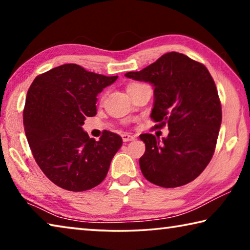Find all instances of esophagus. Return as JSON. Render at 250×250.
Masks as SVG:
<instances>
[{
	"instance_id": "obj_1",
	"label": "esophagus",
	"mask_w": 250,
	"mask_h": 250,
	"mask_svg": "<svg viewBox=\"0 0 250 250\" xmlns=\"http://www.w3.org/2000/svg\"><path fill=\"white\" fill-rule=\"evenodd\" d=\"M122 137V140H124V142H129V141H132V140H134V135H132V134H130V133H124L121 135Z\"/></svg>"
}]
</instances>
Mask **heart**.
<instances>
[{
	"label": "heart",
	"instance_id": "b5f03b06",
	"mask_svg": "<svg viewBox=\"0 0 250 250\" xmlns=\"http://www.w3.org/2000/svg\"><path fill=\"white\" fill-rule=\"evenodd\" d=\"M135 84H139V83H130V84H129V87H131V86H135Z\"/></svg>",
	"mask_w": 250,
	"mask_h": 250
}]
</instances>
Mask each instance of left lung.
I'll list each match as a JSON object with an SVG mask.
<instances>
[{
  "label": "left lung",
  "instance_id": "left-lung-1",
  "mask_svg": "<svg viewBox=\"0 0 250 250\" xmlns=\"http://www.w3.org/2000/svg\"><path fill=\"white\" fill-rule=\"evenodd\" d=\"M125 77L154 86L151 118L155 128L168 126L167 138L140 135L146 152L140 160L147 181L162 188L189 183L205 170L216 146L222 105L209 71L184 54L167 53Z\"/></svg>",
  "mask_w": 250,
  "mask_h": 250
}]
</instances>
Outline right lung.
I'll use <instances>...</instances> for the list:
<instances>
[{
  "label": "right lung",
  "mask_w": 250,
  "mask_h": 250,
  "mask_svg": "<svg viewBox=\"0 0 250 250\" xmlns=\"http://www.w3.org/2000/svg\"><path fill=\"white\" fill-rule=\"evenodd\" d=\"M118 76L99 75L65 64L39 75L27 91L23 124L41 170L59 188L83 192L99 185L122 146L117 133L104 131L99 141L83 130L97 113V96Z\"/></svg>",
  "instance_id": "add662e5"
}]
</instances>
